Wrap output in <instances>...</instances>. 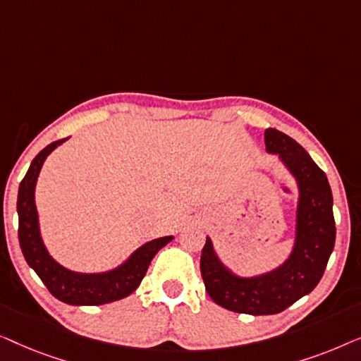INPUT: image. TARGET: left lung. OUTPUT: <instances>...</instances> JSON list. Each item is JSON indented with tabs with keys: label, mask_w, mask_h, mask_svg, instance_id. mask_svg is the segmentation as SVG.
<instances>
[{
	"label": "left lung",
	"mask_w": 361,
	"mask_h": 361,
	"mask_svg": "<svg viewBox=\"0 0 361 361\" xmlns=\"http://www.w3.org/2000/svg\"><path fill=\"white\" fill-rule=\"evenodd\" d=\"M264 142L266 151L278 154L298 182L293 251L278 268L250 278L235 274L221 263L209 236L200 256V273L212 300L233 312L250 315L283 312L309 294L322 278L335 245L334 199L325 172L298 141L283 131L268 128Z\"/></svg>",
	"instance_id": "obj_1"
}]
</instances>
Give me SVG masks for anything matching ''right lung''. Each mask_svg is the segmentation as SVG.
<instances>
[{"label": "right lung", "instance_id": "obj_1", "mask_svg": "<svg viewBox=\"0 0 361 361\" xmlns=\"http://www.w3.org/2000/svg\"><path fill=\"white\" fill-rule=\"evenodd\" d=\"M66 140L54 141L44 147L34 157L31 166L19 184L18 192V216H19V245L27 264L36 271V274L46 284L54 298L71 305H102L115 302L131 293H135L141 284L152 258L162 246H166L174 236H162L141 245L133 251L130 258L123 261L115 269L103 273H77L59 264L49 255L44 245L41 228H39V215L36 209V184L39 172L42 169L47 156L61 146Z\"/></svg>", "mask_w": 361, "mask_h": 361}]
</instances>
